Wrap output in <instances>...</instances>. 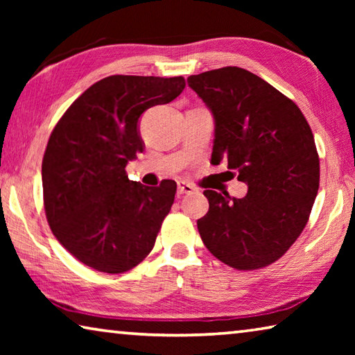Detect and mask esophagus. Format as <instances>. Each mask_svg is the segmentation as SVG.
Wrapping results in <instances>:
<instances>
[{"label": "esophagus", "instance_id": "obj_1", "mask_svg": "<svg viewBox=\"0 0 355 355\" xmlns=\"http://www.w3.org/2000/svg\"><path fill=\"white\" fill-rule=\"evenodd\" d=\"M194 191H196L194 186L188 182H178V184H177V196L178 197H182L184 194H191V192H194Z\"/></svg>", "mask_w": 355, "mask_h": 355}]
</instances>
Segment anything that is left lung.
Masks as SVG:
<instances>
[{
  "label": "left lung",
  "instance_id": "1",
  "mask_svg": "<svg viewBox=\"0 0 355 355\" xmlns=\"http://www.w3.org/2000/svg\"><path fill=\"white\" fill-rule=\"evenodd\" d=\"M188 84L213 114L211 161L227 159L248 184L243 199L203 191L209 209L197 220L202 241L239 271L268 266L302 233L320 188L310 125L293 100L249 70L203 71Z\"/></svg>",
  "mask_w": 355,
  "mask_h": 355
}]
</instances>
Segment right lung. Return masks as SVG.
Listing matches in <instances>:
<instances>
[{
  "label": "right lung",
  "instance_id": "obj_1",
  "mask_svg": "<svg viewBox=\"0 0 355 355\" xmlns=\"http://www.w3.org/2000/svg\"><path fill=\"white\" fill-rule=\"evenodd\" d=\"M183 76L112 75L92 84L65 111L42 161L46 220L78 261L100 272L133 269L153 249L177 183L150 188L125 167L144 150L139 117L177 98Z\"/></svg>",
  "mask_w": 355,
  "mask_h": 355
}]
</instances>
